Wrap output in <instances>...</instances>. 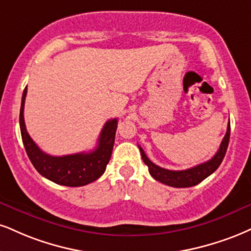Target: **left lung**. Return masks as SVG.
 Listing matches in <instances>:
<instances>
[{"mask_svg":"<svg viewBox=\"0 0 251 251\" xmlns=\"http://www.w3.org/2000/svg\"><path fill=\"white\" fill-rule=\"evenodd\" d=\"M229 138H230V124H228L227 132H226L225 138L222 139V143L220 145V149L217 150L215 155L210 160H208V161L203 162V164H200L195 166V167L188 168V170L185 171H170L160 167V166H156L147 158V155L145 154L144 150L140 146H139V150H140L141 158H143L144 162L149 167L150 174L156 181H160L161 183H165V185H168L171 187L185 188V187H192L198 185V183L203 181L206 177L209 176L210 174H213L219 168L223 158H225L226 152H227Z\"/></svg>","mask_w":251,"mask_h":251,"instance_id":"1","label":"left lung"}]
</instances>
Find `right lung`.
<instances>
[{"mask_svg": "<svg viewBox=\"0 0 251 251\" xmlns=\"http://www.w3.org/2000/svg\"><path fill=\"white\" fill-rule=\"evenodd\" d=\"M25 96L26 87L23 91L20 110L21 135L26 154L38 173L52 182L68 187L85 186L99 179L106 170L112 154L118 120L106 122L99 135L98 145L91 152L63 156L49 155L39 149L26 132L23 116Z\"/></svg>", "mask_w": 251, "mask_h": 251, "instance_id": "1", "label": "right lung"}]
</instances>
